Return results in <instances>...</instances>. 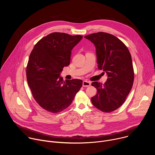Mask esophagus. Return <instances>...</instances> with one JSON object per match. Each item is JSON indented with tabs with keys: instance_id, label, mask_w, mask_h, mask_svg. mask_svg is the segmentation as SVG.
<instances>
[{
	"instance_id": "34e87169",
	"label": "esophagus",
	"mask_w": 155,
	"mask_h": 155,
	"mask_svg": "<svg viewBox=\"0 0 155 155\" xmlns=\"http://www.w3.org/2000/svg\"><path fill=\"white\" fill-rule=\"evenodd\" d=\"M91 85V82L84 80L83 81V86L84 87H88Z\"/></svg>"
}]
</instances>
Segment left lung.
Returning a JSON list of instances; mask_svg holds the SVG:
<instances>
[{
	"mask_svg": "<svg viewBox=\"0 0 155 155\" xmlns=\"http://www.w3.org/2000/svg\"><path fill=\"white\" fill-rule=\"evenodd\" d=\"M84 38L95 45L98 69L108 76L104 84L92 83L97 94L91 97V102L102 112H113L124 102L133 85L134 73L130 54L123 42L110 34L99 32Z\"/></svg>",
	"mask_w": 155,
	"mask_h": 155,
	"instance_id": "8db88e82",
	"label": "left lung"
}]
</instances>
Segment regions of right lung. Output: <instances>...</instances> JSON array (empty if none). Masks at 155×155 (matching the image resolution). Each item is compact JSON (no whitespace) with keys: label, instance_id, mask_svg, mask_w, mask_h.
I'll list each match as a JSON object with an SVG mask.
<instances>
[{"label":"right lung","instance_id":"obj_1","mask_svg":"<svg viewBox=\"0 0 155 155\" xmlns=\"http://www.w3.org/2000/svg\"><path fill=\"white\" fill-rule=\"evenodd\" d=\"M80 35L53 32L40 39L29 56L26 77L32 96L47 111L56 114L68 108L82 86L79 79L60 77L70 64L71 51L81 40Z\"/></svg>","mask_w":155,"mask_h":155}]
</instances>
